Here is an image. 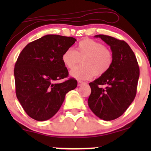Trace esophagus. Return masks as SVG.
<instances>
[{
    "instance_id": "esophagus-1",
    "label": "esophagus",
    "mask_w": 151,
    "mask_h": 151,
    "mask_svg": "<svg viewBox=\"0 0 151 151\" xmlns=\"http://www.w3.org/2000/svg\"><path fill=\"white\" fill-rule=\"evenodd\" d=\"M84 81H78V86H81L82 84H84Z\"/></svg>"
}]
</instances>
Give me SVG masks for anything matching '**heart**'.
I'll list each match as a JSON object with an SVG mask.
<instances>
[{"mask_svg": "<svg viewBox=\"0 0 151 151\" xmlns=\"http://www.w3.org/2000/svg\"><path fill=\"white\" fill-rule=\"evenodd\" d=\"M82 59V65L70 72V76L79 80L91 79L94 75L101 77L106 73L113 62V55L108 48L101 43L86 38L79 41L75 50H66L62 56L64 65L73 69Z\"/></svg>", "mask_w": 151, "mask_h": 151, "instance_id": "b5f03b06", "label": "heart"}]
</instances>
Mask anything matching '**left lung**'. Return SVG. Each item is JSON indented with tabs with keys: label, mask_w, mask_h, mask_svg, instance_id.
Masks as SVG:
<instances>
[{
	"label": "left lung",
	"mask_w": 151,
	"mask_h": 151,
	"mask_svg": "<svg viewBox=\"0 0 151 151\" xmlns=\"http://www.w3.org/2000/svg\"><path fill=\"white\" fill-rule=\"evenodd\" d=\"M94 37L110 46L113 62L106 73L89 83L91 92L88 105L96 116L111 121L121 116L134 100L139 67L134 52L125 41L104 35Z\"/></svg>",
	"instance_id": "obj_1"
}]
</instances>
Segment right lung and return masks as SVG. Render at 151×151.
<instances>
[{
    "label": "right lung",
    "instance_id": "1",
    "mask_svg": "<svg viewBox=\"0 0 151 151\" xmlns=\"http://www.w3.org/2000/svg\"><path fill=\"white\" fill-rule=\"evenodd\" d=\"M77 41L72 37L47 35L27 44L15 65V92L26 114L36 121L50 119L58 111L66 93L77 87L68 77L62 56Z\"/></svg>",
    "mask_w": 151,
    "mask_h": 151
}]
</instances>
